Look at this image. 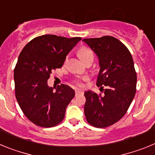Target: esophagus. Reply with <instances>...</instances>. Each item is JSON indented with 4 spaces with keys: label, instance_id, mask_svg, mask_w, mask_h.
<instances>
[{
    "label": "esophagus",
    "instance_id": "34e87169",
    "mask_svg": "<svg viewBox=\"0 0 155 155\" xmlns=\"http://www.w3.org/2000/svg\"><path fill=\"white\" fill-rule=\"evenodd\" d=\"M83 94V91H82V90H81V89L75 90V94H76V95H78V94Z\"/></svg>",
    "mask_w": 155,
    "mask_h": 155
}]
</instances>
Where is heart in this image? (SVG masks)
I'll return each mask as SVG.
<instances>
[{"label":"heart","mask_w":155,"mask_h":155,"mask_svg":"<svg viewBox=\"0 0 155 155\" xmlns=\"http://www.w3.org/2000/svg\"><path fill=\"white\" fill-rule=\"evenodd\" d=\"M78 56L81 59V61L84 63L87 62L89 60H93L94 59V53H93L92 50L87 47L81 48L78 51ZM76 82L78 84H80L78 81H76Z\"/></svg>","instance_id":"b5f03b06"}]
</instances>
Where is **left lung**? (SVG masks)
Segmentation results:
<instances>
[{
  "mask_svg": "<svg viewBox=\"0 0 155 155\" xmlns=\"http://www.w3.org/2000/svg\"><path fill=\"white\" fill-rule=\"evenodd\" d=\"M98 56L100 71L96 84L107 87L104 94L84 92V115L87 123L98 128L112 126L126 114L136 93L137 74L131 53L113 36L84 39Z\"/></svg>",
  "mask_w": 155,
  "mask_h": 155,
  "instance_id": "1",
  "label": "left lung"
}]
</instances>
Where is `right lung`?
Wrapping results in <instances>:
<instances>
[{
    "label": "right lung",
    "mask_w": 155,
    "mask_h": 155,
    "mask_svg": "<svg viewBox=\"0 0 155 155\" xmlns=\"http://www.w3.org/2000/svg\"><path fill=\"white\" fill-rule=\"evenodd\" d=\"M81 37L43 35L30 41L19 54L14 71L15 96L27 118L35 125L53 127L63 121L75 92L70 86L49 87L52 71L61 68Z\"/></svg>",
    "instance_id": "add662e5"
}]
</instances>
